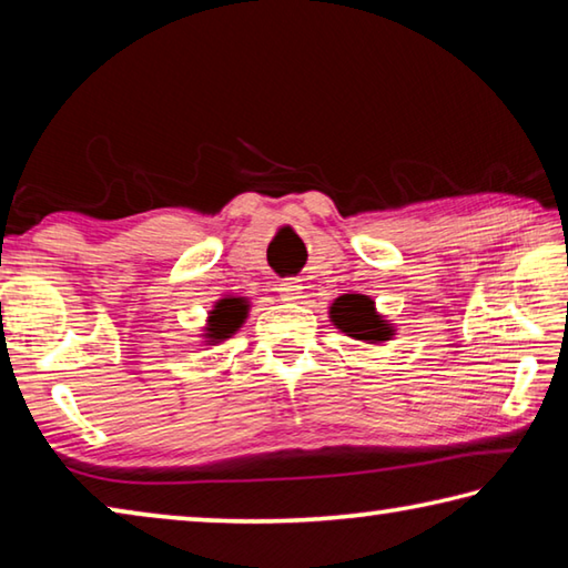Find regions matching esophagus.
Instances as JSON below:
<instances>
[{"mask_svg": "<svg viewBox=\"0 0 568 568\" xmlns=\"http://www.w3.org/2000/svg\"><path fill=\"white\" fill-rule=\"evenodd\" d=\"M277 291H281L283 301H297V297H301V293H303L301 277H285V281L281 283V287H277Z\"/></svg>", "mask_w": 568, "mask_h": 568, "instance_id": "esophagus-1", "label": "esophagus"}]
</instances>
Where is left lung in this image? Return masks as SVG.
<instances>
[{
  "instance_id": "left-lung-1",
  "label": "left lung",
  "mask_w": 568,
  "mask_h": 568,
  "mask_svg": "<svg viewBox=\"0 0 568 568\" xmlns=\"http://www.w3.org/2000/svg\"><path fill=\"white\" fill-rule=\"evenodd\" d=\"M331 318L338 325L343 333H348L351 338L358 341H388L390 328L386 321H381L376 315V307L373 301L365 295H343L331 307Z\"/></svg>"
}]
</instances>
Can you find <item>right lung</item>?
I'll list each match as a JSON object with an SVG mask.
<instances>
[{
    "label": "right lung",
    "instance_id": "add662e5",
    "mask_svg": "<svg viewBox=\"0 0 568 568\" xmlns=\"http://www.w3.org/2000/svg\"><path fill=\"white\" fill-rule=\"evenodd\" d=\"M245 318V305L237 297H227V301H220L217 307L210 315V338L213 341H223L230 333H235L240 328V323Z\"/></svg>",
    "mask_w": 568,
    "mask_h": 568
}]
</instances>
